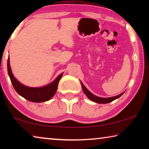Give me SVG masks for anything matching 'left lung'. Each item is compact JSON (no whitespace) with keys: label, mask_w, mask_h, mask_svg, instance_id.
I'll use <instances>...</instances> for the list:
<instances>
[{"label":"left lung","mask_w":149,"mask_h":149,"mask_svg":"<svg viewBox=\"0 0 149 149\" xmlns=\"http://www.w3.org/2000/svg\"><path fill=\"white\" fill-rule=\"evenodd\" d=\"M81 85L83 91H84V92L85 94V95H86L91 100H92V101L95 102L99 103V104H106V103H109V102H112L113 100H114L116 99H118L119 97H120L121 96H122L125 92V91L123 92L120 95L115 96V97H109V98H102V97H97V96L93 95V93H91L88 90L86 87H85V86L84 84H83V83L81 81Z\"/></svg>","instance_id":"left-lung-1"}]
</instances>
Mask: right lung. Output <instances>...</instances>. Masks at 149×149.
Wrapping results in <instances>:
<instances>
[{
    "mask_svg": "<svg viewBox=\"0 0 149 149\" xmlns=\"http://www.w3.org/2000/svg\"><path fill=\"white\" fill-rule=\"evenodd\" d=\"M7 68H8L10 79L16 91L24 99L33 102H46L51 99L56 92L59 81L63 75V73L60 74L54 81L45 86L41 87H31L21 84L14 76L10 65L9 57L8 58V62H7Z\"/></svg>",
    "mask_w": 149,
    "mask_h": 149,
    "instance_id": "add662e5",
    "label": "right lung"
}]
</instances>
